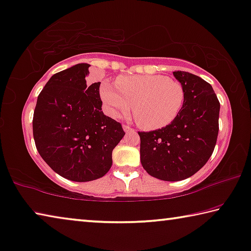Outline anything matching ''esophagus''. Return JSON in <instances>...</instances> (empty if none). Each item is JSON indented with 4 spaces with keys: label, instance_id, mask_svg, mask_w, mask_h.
<instances>
[{
    "label": "esophagus",
    "instance_id": "esophagus-1",
    "mask_svg": "<svg viewBox=\"0 0 251 251\" xmlns=\"http://www.w3.org/2000/svg\"><path fill=\"white\" fill-rule=\"evenodd\" d=\"M123 128H124V130H125L126 133L134 132V128H133V127H130L129 125H126V124H124V125H123Z\"/></svg>",
    "mask_w": 251,
    "mask_h": 251
}]
</instances>
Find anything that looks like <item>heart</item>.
<instances>
[{"instance_id": "heart-1", "label": "heart", "mask_w": 251, "mask_h": 251, "mask_svg": "<svg viewBox=\"0 0 251 251\" xmlns=\"http://www.w3.org/2000/svg\"><path fill=\"white\" fill-rule=\"evenodd\" d=\"M116 88L104 82L100 96L108 113L114 117L132 110L142 128L160 129L177 119L185 102L180 82L158 74L121 77Z\"/></svg>"}]
</instances>
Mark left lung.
Listing matches in <instances>:
<instances>
[{
  "label": "left lung",
  "instance_id": "1",
  "mask_svg": "<svg viewBox=\"0 0 251 251\" xmlns=\"http://www.w3.org/2000/svg\"><path fill=\"white\" fill-rule=\"evenodd\" d=\"M185 91L177 119L164 128L138 132L141 163L149 175L178 181L196 174L214 151L219 134L220 102L208 82L176 71Z\"/></svg>",
  "mask_w": 251,
  "mask_h": 251
}]
</instances>
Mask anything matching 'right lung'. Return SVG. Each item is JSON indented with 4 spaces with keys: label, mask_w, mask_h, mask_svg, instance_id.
<instances>
[{
    "label": "right lung",
    "mask_w": 251,
    "mask_h": 251,
    "mask_svg": "<svg viewBox=\"0 0 251 251\" xmlns=\"http://www.w3.org/2000/svg\"><path fill=\"white\" fill-rule=\"evenodd\" d=\"M89 64L54 74L39 93L32 133L44 161L73 181L101 178L113 164V150L125 135L121 123L101 111L100 82L89 85Z\"/></svg>",
    "instance_id": "obj_1"
}]
</instances>
